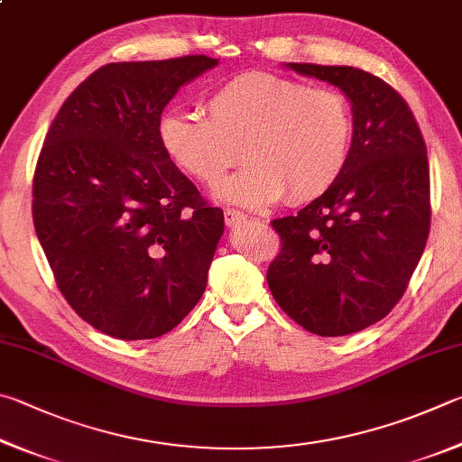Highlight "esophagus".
I'll use <instances>...</instances> for the list:
<instances>
[{
	"mask_svg": "<svg viewBox=\"0 0 462 462\" xmlns=\"http://www.w3.org/2000/svg\"><path fill=\"white\" fill-rule=\"evenodd\" d=\"M245 221H247V215L239 213V210H236V208H226L225 210L226 226H239L241 223H245Z\"/></svg>",
	"mask_w": 462,
	"mask_h": 462,
	"instance_id": "1",
	"label": "esophagus"
}]
</instances>
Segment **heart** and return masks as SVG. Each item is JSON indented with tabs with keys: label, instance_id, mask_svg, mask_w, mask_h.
Segmentation results:
<instances>
[{
	"label": "heart",
	"instance_id": "obj_1",
	"mask_svg": "<svg viewBox=\"0 0 462 462\" xmlns=\"http://www.w3.org/2000/svg\"><path fill=\"white\" fill-rule=\"evenodd\" d=\"M205 117L166 111L158 140L174 164L218 186L244 156V170L217 192L245 208L288 194L309 202L325 194L349 162L353 116L345 95L270 72H244L208 93Z\"/></svg>",
	"mask_w": 462,
	"mask_h": 462
}]
</instances>
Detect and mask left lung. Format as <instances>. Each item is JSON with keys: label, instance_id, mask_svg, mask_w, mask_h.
<instances>
[{"label": "left lung", "instance_id": "left-lung-1", "mask_svg": "<svg viewBox=\"0 0 462 462\" xmlns=\"http://www.w3.org/2000/svg\"><path fill=\"white\" fill-rule=\"evenodd\" d=\"M338 87L351 103L353 142L338 180L298 215L272 223L282 252L268 284L280 309L320 337L382 320L408 288L430 231L426 143L408 103L369 72L288 62Z\"/></svg>", "mask_w": 462, "mask_h": 462}]
</instances>
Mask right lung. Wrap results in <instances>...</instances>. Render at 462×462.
Returning a JSON list of instances; mask_svg holds the SVG:
<instances>
[{
    "label": "right lung",
    "mask_w": 462,
    "mask_h": 462,
    "mask_svg": "<svg viewBox=\"0 0 462 462\" xmlns=\"http://www.w3.org/2000/svg\"><path fill=\"white\" fill-rule=\"evenodd\" d=\"M217 64L205 54L105 64L48 129L36 236L70 309L105 335H166L205 292L223 210L170 160L158 121L178 88Z\"/></svg>",
    "instance_id": "add662e5"
}]
</instances>
